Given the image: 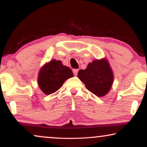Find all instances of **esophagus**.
Wrapping results in <instances>:
<instances>
[{
  "label": "esophagus",
  "mask_w": 147,
  "mask_h": 147,
  "mask_svg": "<svg viewBox=\"0 0 147 147\" xmlns=\"http://www.w3.org/2000/svg\"><path fill=\"white\" fill-rule=\"evenodd\" d=\"M73 72L74 74V75L76 76L78 74V69H73Z\"/></svg>",
  "instance_id": "esophagus-1"
}]
</instances>
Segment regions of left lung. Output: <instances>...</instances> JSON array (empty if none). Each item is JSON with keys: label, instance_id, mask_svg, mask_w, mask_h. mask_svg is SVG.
Listing matches in <instances>:
<instances>
[{"label": "left lung", "instance_id": "obj_1", "mask_svg": "<svg viewBox=\"0 0 147 147\" xmlns=\"http://www.w3.org/2000/svg\"><path fill=\"white\" fill-rule=\"evenodd\" d=\"M78 76L86 88L98 97L106 95L114 82L113 71L106 58L89 63L86 69L78 71Z\"/></svg>", "mask_w": 147, "mask_h": 147}]
</instances>
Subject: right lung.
I'll list each match as a JSON object with an SVG mask.
<instances>
[{"instance_id":"1","label":"right lung","mask_w":147,"mask_h":147,"mask_svg":"<svg viewBox=\"0 0 147 147\" xmlns=\"http://www.w3.org/2000/svg\"><path fill=\"white\" fill-rule=\"evenodd\" d=\"M73 76V72L69 67L63 65L60 60L53 59L40 69L37 84L44 94L49 95L57 91L65 80Z\"/></svg>"}]
</instances>
